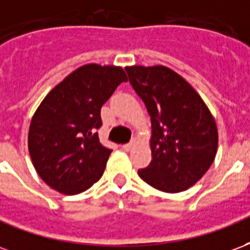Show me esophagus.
Segmentation results:
<instances>
[{
	"mask_svg": "<svg viewBox=\"0 0 250 250\" xmlns=\"http://www.w3.org/2000/svg\"><path fill=\"white\" fill-rule=\"evenodd\" d=\"M134 144H136V141L133 140V141H130V143H127V144H125V145H123V149L124 150H126V152H129V150H130V149L134 146Z\"/></svg>",
	"mask_w": 250,
	"mask_h": 250,
	"instance_id": "34e87169",
	"label": "esophagus"
}]
</instances>
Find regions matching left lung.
Returning a JSON list of instances; mask_svg holds the SVG:
<instances>
[{"label": "left lung", "instance_id": "left-lung-1", "mask_svg": "<svg viewBox=\"0 0 250 250\" xmlns=\"http://www.w3.org/2000/svg\"><path fill=\"white\" fill-rule=\"evenodd\" d=\"M152 121V161L138 176L165 193L197 183L214 161L218 133L212 113L180 74L163 65L125 67Z\"/></svg>", "mask_w": 250, "mask_h": 250}]
</instances>
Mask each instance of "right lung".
Instances as JSON below:
<instances>
[{"instance_id":"1","label":"right lung","mask_w":250,"mask_h":250,"mask_svg":"<svg viewBox=\"0 0 250 250\" xmlns=\"http://www.w3.org/2000/svg\"><path fill=\"white\" fill-rule=\"evenodd\" d=\"M120 66L87 63L43 98L29 127L28 147L38 176L63 194H78L103 176L112 150L100 143L101 106L121 83Z\"/></svg>"}]
</instances>
